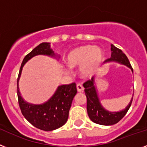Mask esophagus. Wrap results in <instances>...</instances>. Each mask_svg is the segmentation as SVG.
<instances>
[{"instance_id": "34e87169", "label": "esophagus", "mask_w": 147, "mask_h": 147, "mask_svg": "<svg viewBox=\"0 0 147 147\" xmlns=\"http://www.w3.org/2000/svg\"><path fill=\"white\" fill-rule=\"evenodd\" d=\"M76 88H77V90L78 92H83L84 90V87L82 86L81 84H78L77 85H76Z\"/></svg>"}]
</instances>
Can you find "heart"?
<instances>
[{
    "instance_id": "1",
    "label": "heart",
    "mask_w": 147,
    "mask_h": 147,
    "mask_svg": "<svg viewBox=\"0 0 147 147\" xmlns=\"http://www.w3.org/2000/svg\"><path fill=\"white\" fill-rule=\"evenodd\" d=\"M104 54L102 49L94 45H83L71 50L66 56V62L71 68L80 66L79 73L82 78H87L95 73L103 60ZM65 71L70 73L69 66Z\"/></svg>"
}]
</instances>
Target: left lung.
<instances>
[{
    "mask_svg": "<svg viewBox=\"0 0 147 147\" xmlns=\"http://www.w3.org/2000/svg\"><path fill=\"white\" fill-rule=\"evenodd\" d=\"M111 57L106 60L103 65L108 63H117L120 65L127 66L133 72V69L129 63V59L127 58L125 54L120 49H117L113 45H111ZM96 78L97 76H93L91 80L87 81L84 84L85 95L87 96V110L89 117L93 123L99 125H114L117 123L129 111L132 102L133 96L129 105L124 109L119 111H109L102 106L99 99L97 87L96 86Z\"/></svg>",
    "mask_w": 147,
    "mask_h": 147,
    "instance_id": "8db88e82",
    "label": "left lung"
}]
</instances>
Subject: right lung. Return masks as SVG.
I'll return each instance as SVG.
<instances>
[{"label": "right lung", "mask_w": 147, "mask_h": 147, "mask_svg": "<svg viewBox=\"0 0 147 147\" xmlns=\"http://www.w3.org/2000/svg\"><path fill=\"white\" fill-rule=\"evenodd\" d=\"M37 55H45L57 60L60 58V56L51 48L50 42H42L33 49L22 63L17 80V95L19 107L24 118L36 128L49 131L59 129L67 122L69 111L77 93V89L75 83L60 85L49 100L42 104L26 102L19 90V80L26 63Z\"/></svg>", "instance_id": "add662e5"}]
</instances>
